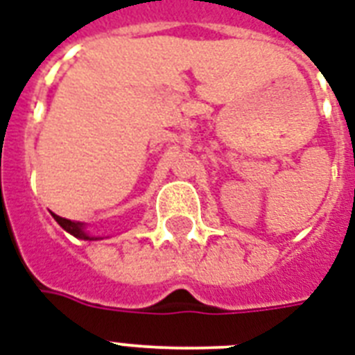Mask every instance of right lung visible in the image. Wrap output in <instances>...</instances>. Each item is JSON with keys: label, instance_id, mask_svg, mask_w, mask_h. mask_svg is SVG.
<instances>
[{"label": "right lung", "instance_id": "add662e5", "mask_svg": "<svg viewBox=\"0 0 355 355\" xmlns=\"http://www.w3.org/2000/svg\"><path fill=\"white\" fill-rule=\"evenodd\" d=\"M53 219H55L66 232L71 234V236L77 237V239H83V241H97V239H103V237L99 236H92V234L86 230L85 223L69 221V219H64V217L57 216V214H53Z\"/></svg>", "mask_w": 355, "mask_h": 355}]
</instances>
